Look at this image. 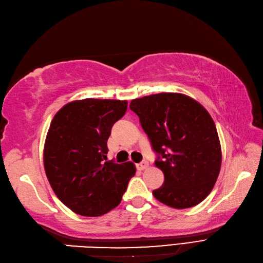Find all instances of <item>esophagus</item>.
I'll use <instances>...</instances> for the list:
<instances>
[{"instance_id":"1","label":"esophagus","mask_w":263,"mask_h":263,"mask_svg":"<svg viewBox=\"0 0 263 263\" xmlns=\"http://www.w3.org/2000/svg\"><path fill=\"white\" fill-rule=\"evenodd\" d=\"M147 166H149V164H147L146 161H143V162H140V163L137 164V169L140 170V171H142V170L146 169Z\"/></svg>"}]
</instances>
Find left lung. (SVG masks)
I'll return each mask as SVG.
<instances>
[{
	"instance_id": "left-lung-1",
	"label": "left lung",
	"mask_w": 263,
	"mask_h": 263,
	"mask_svg": "<svg viewBox=\"0 0 263 263\" xmlns=\"http://www.w3.org/2000/svg\"><path fill=\"white\" fill-rule=\"evenodd\" d=\"M137 114L158 154L162 186L153 196L163 204L186 209L199 204L213 189L222 154L217 127L196 100L181 93H158L132 100Z\"/></svg>"
}]
</instances>
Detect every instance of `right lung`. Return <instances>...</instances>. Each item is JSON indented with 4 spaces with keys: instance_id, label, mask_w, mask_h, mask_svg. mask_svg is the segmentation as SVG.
<instances>
[{
    "instance_id": "add662e5",
    "label": "right lung",
    "mask_w": 263,
    "mask_h": 263,
    "mask_svg": "<svg viewBox=\"0 0 263 263\" xmlns=\"http://www.w3.org/2000/svg\"><path fill=\"white\" fill-rule=\"evenodd\" d=\"M126 101L84 99L60 109L46 134V177L63 204L83 217H99L118 206L136 174L132 162L105 161L113 124Z\"/></svg>"
}]
</instances>
